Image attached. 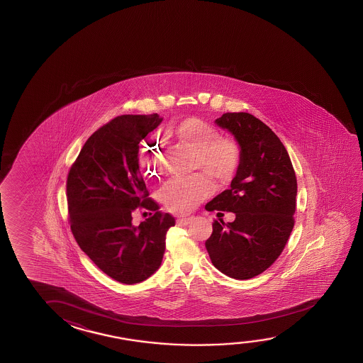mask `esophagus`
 Masks as SVG:
<instances>
[{"mask_svg":"<svg viewBox=\"0 0 363 363\" xmlns=\"http://www.w3.org/2000/svg\"><path fill=\"white\" fill-rule=\"evenodd\" d=\"M193 220H194V217L180 218L178 219V224L179 225H188Z\"/></svg>","mask_w":363,"mask_h":363,"instance_id":"1","label":"esophagus"}]
</instances>
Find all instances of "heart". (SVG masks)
Masks as SVG:
<instances>
[{"label":"heart","instance_id":"heart-1","mask_svg":"<svg viewBox=\"0 0 363 363\" xmlns=\"http://www.w3.org/2000/svg\"><path fill=\"white\" fill-rule=\"evenodd\" d=\"M168 135L194 152V168L201 169L218 182H227L237 172L240 162V147L230 136H220L219 131L195 118L182 120L169 128ZM143 168L150 178L162 172L164 159L155 144L147 143L140 152ZM213 191L211 179L196 174L189 178L173 179L159 191V201L168 211L184 213Z\"/></svg>","mask_w":363,"mask_h":363}]
</instances>
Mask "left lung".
Returning a JSON list of instances; mask_svg holds the SVG:
<instances>
[{"instance_id":"1","label":"left lung","mask_w":363,"mask_h":363,"mask_svg":"<svg viewBox=\"0 0 363 363\" xmlns=\"http://www.w3.org/2000/svg\"><path fill=\"white\" fill-rule=\"evenodd\" d=\"M216 125L234 136L240 162L230 183L206 206L235 214L213 223L206 242L211 263L225 276L249 279L269 268L287 243L296 213L297 179L279 138L248 113H227Z\"/></svg>"}]
</instances>
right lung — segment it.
<instances>
[{
  "label": "right lung",
  "mask_w": 363,
  "mask_h": 363,
  "mask_svg": "<svg viewBox=\"0 0 363 363\" xmlns=\"http://www.w3.org/2000/svg\"><path fill=\"white\" fill-rule=\"evenodd\" d=\"M162 121L157 114L115 118L87 139L67 177L76 242L105 274L124 284L140 283L159 269L165 234L175 225L147 198L139 169V144ZM139 206L153 216L134 226L132 213Z\"/></svg>",
  "instance_id": "obj_1"
}]
</instances>
